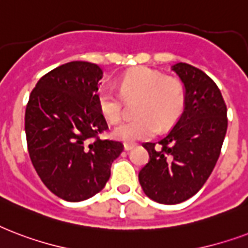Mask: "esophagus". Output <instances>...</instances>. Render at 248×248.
I'll return each mask as SVG.
<instances>
[{
    "instance_id": "1",
    "label": "esophagus",
    "mask_w": 248,
    "mask_h": 248,
    "mask_svg": "<svg viewBox=\"0 0 248 248\" xmlns=\"http://www.w3.org/2000/svg\"><path fill=\"white\" fill-rule=\"evenodd\" d=\"M134 146H136V143H124V150H125V151L132 150Z\"/></svg>"
}]
</instances>
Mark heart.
<instances>
[{
    "instance_id": "obj_1",
    "label": "heart",
    "mask_w": 248,
    "mask_h": 248,
    "mask_svg": "<svg viewBox=\"0 0 248 248\" xmlns=\"http://www.w3.org/2000/svg\"><path fill=\"white\" fill-rule=\"evenodd\" d=\"M123 97L136 98L134 114L115 126L112 136L116 140L134 142L153 136L172 125L184 108L185 90L174 78H163L149 68H137L128 72L120 81V93L110 84H105L97 93L98 106L107 120L116 123L123 114Z\"/></svg>"
}]
</instances>
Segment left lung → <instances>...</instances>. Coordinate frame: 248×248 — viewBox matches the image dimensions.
<instances>
[{
  "label": "left lung",
  "mask_w": 248,
  "mask_h": 248,
  "mask_svg": "<svg viewBox=\"0 0 248 248\" xmlns=\"http://www.w3.org/2000/svg\"><path fill=\"white\" fill-rule=\"evenodd\" d=\"M185 86V107L170 132L143 143L150 160L138 173L147 197L162 204L185 202L212 173L228 128L226 105L214 80L187 63L172 66Z\"/></svg>",
  "instance_id": "obj_1"
}]
</instances>
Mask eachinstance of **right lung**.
<instances>
[{"instance_id":"1","label":"right lung","mask_w":248,"mask_h":248,"mask_svg":"<svg viewBox=\"0 0 248 248\" xmlns=\"http://www.w3.org/2000/svg\"><path fill=\"white\" fill-rule=\"evenodd\" d=\"M103 72L89 62L66 63L44 75L26 108L28 153L47 189L81 202L105 187L123 143L101 140L106 119L97 93Z\"/></svg>"}]
</instances>
